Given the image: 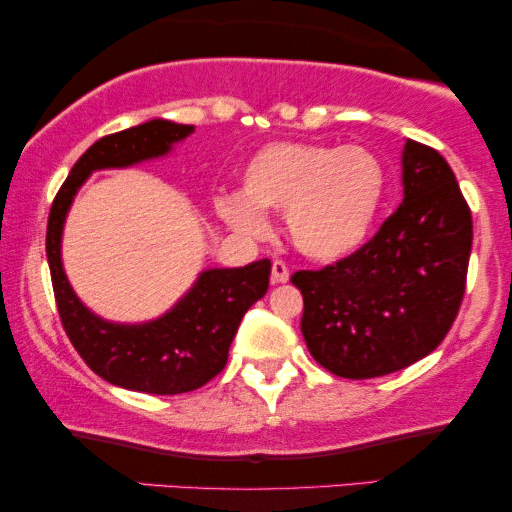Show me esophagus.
Segmentation results:
<instances>
[{
	"label": "esophagus",
	"instance_id": "obj_1",
	"mask_svg": "<svg viewBox=\"0 0 512 512\" xmlns=\"http://www.w3.org/2000/svg\"><path fill=\"white\" fill-rule=\"evenodd\" d=\"M289 265H286L284 261H275L272 263V275H270V279H272V284H284V282H289Z\"/></svg>",
	"mask_w": 512,
	"mask_h": 512
}]
</instances>
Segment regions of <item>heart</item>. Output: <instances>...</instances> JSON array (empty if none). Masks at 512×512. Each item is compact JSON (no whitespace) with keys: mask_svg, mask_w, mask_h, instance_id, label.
<instances>
[{"mask_svg":"<svg viewBox=\"0 0 512 512\" xmlns=\"http://www.w3.org/2000/svg\"><path fill=\"white\" fill-rule=\"evenodd\" d=\"M384 193L387 172L368 149L275 142L254 153L240 193L219 195L214 212L242 237L265 233L263 212H284L300 254L338 261L366 242Z\"/></svg>","mask_w":512,"mask_h":512,"instance_id":"1","label":"heart"}]
</instances>
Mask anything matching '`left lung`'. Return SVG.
<instances>
[{
    "mask_svg": "<svg viewBox=\"0 0 512 512\" xmlns=\"http://www.w3.org/2000/svg\"><path fill=\"white\" fill-rule=\"evenodd\" d=\"M403 202L373 240L324 270H300V331L314 361L347 380L403 370L450 331L466 289L473 221L452 167L405 139Z\"/></svg>",
    "mask_w": 512,
    "mask_h": 512,
    "instance_id": "1",
    "label": "left lung"
}]
</instances>
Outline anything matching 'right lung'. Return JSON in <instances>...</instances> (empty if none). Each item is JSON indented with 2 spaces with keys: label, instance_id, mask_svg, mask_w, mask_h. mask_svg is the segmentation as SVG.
<instances>
[{
  "label": "right lung",
  "instance_id": "right-lung-1",
  "mask_svg": "<svg viewBox=\"0 0 512 512\" xmlns=\"http://www.w3.org/2000/svg\"><path fill=\"white\" fill-rule=\"evenodd\" d=\"M193 132V125L153 118L97 139L76 160L48 214L46 258L62 326L81 359L102 380L130 391L165 396L207 384L226 366L242 317L268 291V258L244 268H209L165 314L142 324H121L95 314L69 284L62 265V230L76 193L90 174L170 156L174 146Z\"/></svg>",
  "mask_w": 512,
  "mask_h": 512
}]
</instances>
